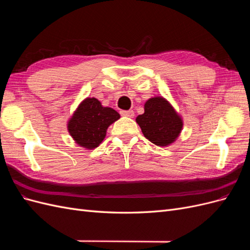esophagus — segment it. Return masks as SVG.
<instances>
[{"label": "esophagus", "instance_id": "1", "mask_svg": "<svg viewBox=\"0 0 250 250\" xmlns=\"http://www.w3.org/2000/svg\"><path fill=\"white\" fill-rule=\"evenodd\" d=\"M121 116H124V117H129V118H132L134 116V112L133 110H121L120 111Z\"/></svg>", "mask_w": 250, "mask_h": 250}]
</instances>
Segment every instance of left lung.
I'll list each match as a JSON object with an SVG mask.
<instances>
[{
  "label": "left lung",
  "instance_id": "obj_1",
  "mask_svg": "<svg viewBox=\"0 0 250 250\" xmlns=\"http://www.w3.org/2000/svg\"><path fill=\"white\" fill-rule=\"evenodd\" d=\"M145 112L137 123L143 134L157 146H167L176 140L183 128V120L163 97H154L145 103Z\"/></svg>",
  "mask_w": 250,
  "mask_h": 250
}]
</instances>
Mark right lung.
I'll list each match as a JSON object with an SVG mask.
<instances>
[{
	"label": "right lung",
	"instance_id": "add662e5",
	"mask_svg": "<svg viewBox=\"0 0 250 250\" xmlns=\"http://www.w3.org/2000/svg\"><path fill=\"white\" fill-rule=\"evenodd\" d=\"M119 118L115 109L103 107L96 98H86L71 118L67 129L78 145L94 149L104 140L108 126Z\"/></svg>",
	"mask_w": 250,
	"mask_h": 250
}]
</instances>
